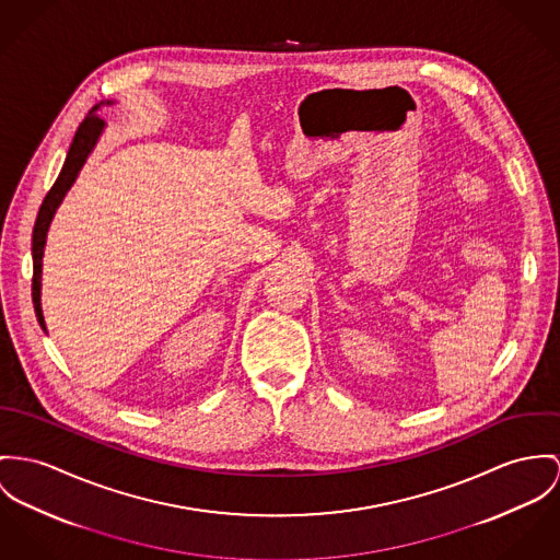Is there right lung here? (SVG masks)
<instances>
[{"instance_id": "right-lung-1", "label": "right lung", "mask_w": 560, "mask_h": 560, "mask_svg": "<svg viewBox=\"0 0 560 560\" xmlns=\"http://www.w3.org/2000/svg\"><path fill=\"white\" fill-rule=\"evenodd\" d=\"M115 100H102L100 104H95L89 115L85 117V121L79 126L77 133H74V140L70 144V151L66 155V162H63V168L57 176L55 185L50 187V191L46 194L44 198L43 207L38 211L36 217V225H34V236H32V258H34V283H32V296H34V308H36V317L43 326L44 332H46V324H44L43 315V258L44 247H46V234H48V228H50V221L57 213V209L61 207L66 194L70 191V187L74 185V180L79 178V174L83 171L89 155L93 153L100 136L104 133L106 124L97 117V110L102 106H113Z\"/></svg>"}]
</instances>
